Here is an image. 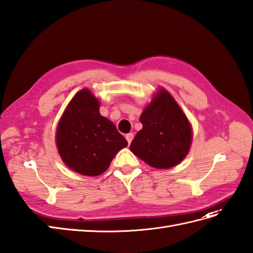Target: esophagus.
I'll list each match as a JSON object with an SVG mask.
<instances>
[{
	"label": "esophagus",
	"instance_id": "34e87169",
	"mask_svg": "<svg viewBox=\"0 0 253 253\" xmlns=\"http://www.w3.org/2000/svg\"><path fill=\"white\" fill-rule=\"evenodd\" d=\"M132 139H133V133H132V132H129V133L126 134V140H127V142H128V144L131 143Z\"/></svg>",
	"mask_w": 253,
	"mask_h": 253
}]
</instances>
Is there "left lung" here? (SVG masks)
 Wrapping results in <instances>:
<instances>
[{
  "instance_id": "8db88e82",
  "label": "left lung",
  "mask_w": 253,
  "mask_h": 253,
  "mask_svg": "<svg viewBox=\"0 0 253 253\" xmlns=\"http://www.w3.org/2000/svg\"><path fill=\"white\" fill-rule=\"evenodd\" d=\"M140 121L143 128L130 144V151L135 156L157 169H169L186 157L192 139L191 127L167 90H159Z\"/></svg>"
}]
</instances>
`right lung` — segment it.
Masks as SVG:
<instances>
[{
  "label": "right lung",
  "instance_id": "add662e5",
  "mask_svg": "<svg viewBox=\"0 0 253 253\" xmlns=\"http://www.w3.org/2000/svg\"><path fill=\"white\" fill-rule=\"evenodd\" d=\"M128 142L111 121L99 113V101L88 89L77 93L56 129V145L63 161L82 175L105 172Z\"/></svg>",
  "mask_w": 253,
  "mask_h": 253
}]
</instances>
